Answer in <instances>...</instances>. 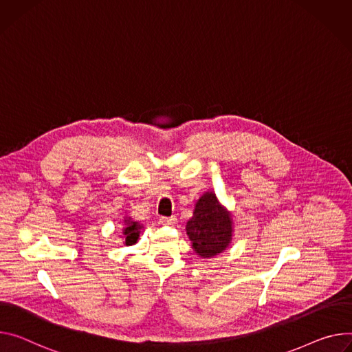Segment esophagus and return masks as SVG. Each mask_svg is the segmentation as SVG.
<instances>
[{
  "mask_svg": "<svg viewBox=\"0 0 352 352\" xmlns=\"http://www.w3.org/2000/svg\"><path fill=\"white\" fill-rule=\"evenodd\" d=\"M158 221L162 223V225H166V226H174V225H177V217L175 216H170V217L162 216L158 219Z\"/></svg>",
  "mask_w": 352,
  "mask_h": 352,
  "instance_id": "esophagus-1",
  "label": "esophagus"
}]
</instances>
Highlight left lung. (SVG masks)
Masks as SVG:
<instances>
[{"label":"left lung","instance_id":"left-lung-1","mask_svg":"<svg viewBox=\"0 0 352 352\" xmlns=\"http://www.w3.org/2000/svg\"><path fill=\"white\" fill-rule=\"evenodd\" d=\"M234 223L232 212L223 206L213 190L197 201L194 214L186 221V234L201 258H213L230 245Z\"/></svg>","mask_w":352,"mask_h":352}]
</instances>
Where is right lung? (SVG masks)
Listing matches in <instances>:
<instances>
[{
    "label": "right lung",
    "instance_id": "right-lung-1",
    "mask_svg": "<svg viewBox=\"0 0 352 352\" xmlns=\"http://www.w3.org/2000/svg\"><path fill=\"white\" fill-rule=\"evenodd\" d=\"M143 230V225L138 220H133L131 216H123V229L122 239L124 240V245H133L138 243L140 233Z\"/></svg>",
    "mask_w": 352,
    "mask_h": 352
}]
</instances>
